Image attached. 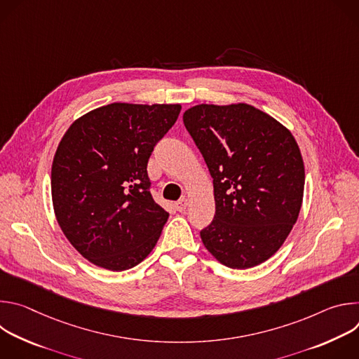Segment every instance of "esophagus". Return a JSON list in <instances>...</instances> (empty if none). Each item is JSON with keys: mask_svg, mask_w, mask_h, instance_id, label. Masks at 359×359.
I'll list each match as a JSON object with an SVG mask.
<instances>
[{"mask_svg": "<svg viewBox=\"0 0 359 359\" xmlns=\"http://www.w3.org/2000/svg\"><path fill=\"white\" fill-rule=\"evenodd\" d=\"M187 206H189V200H187L186 197L180 198V200L176 201V204H175V208H176L177 212H184V210L187 209Z\"/></svg>", "mask_w": 359, "mask_h": 359, "instance_id": "esophagus-1", "label": "esophagus"}]
</instances>
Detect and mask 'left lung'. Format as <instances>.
Masks as SVG:
<instances>
[{"instance_id": "1", "label": "left lung", "mask_w": 359, "mask_h": 359, "mask_svg": "<svg viewBox=\"0 0 359 359\" xmlns=\"http://www.w3.org/2000/svg\"><path fill=\"white\" fill-rule=\"evenodd\" d=\"M183 122L213 177L216 215L201 241L226 267L267 262L295 224L304 162L292 133L248 104H201Z\"/></svg>"}]
</instances>
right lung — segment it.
Returning a JSON list of instances; mask_svg holds the SVG:
<instances>
[{"label":"right lung","mask_w":359,"mask_h":359,"mask_svg":"<svg viewBox=\"0 0 359 359\" xmlns=\"http://www.w3.org/2000/svg\"><path fill=\"white\" fill-rule=\"evenodd\" d=\"M180 104L115 102L78 118L50 170L57 222L92 264L125 271L155 248L169 213L151 198L147 161Z\"/></svg>","instance_id":"obj_1"}]
</instances>
